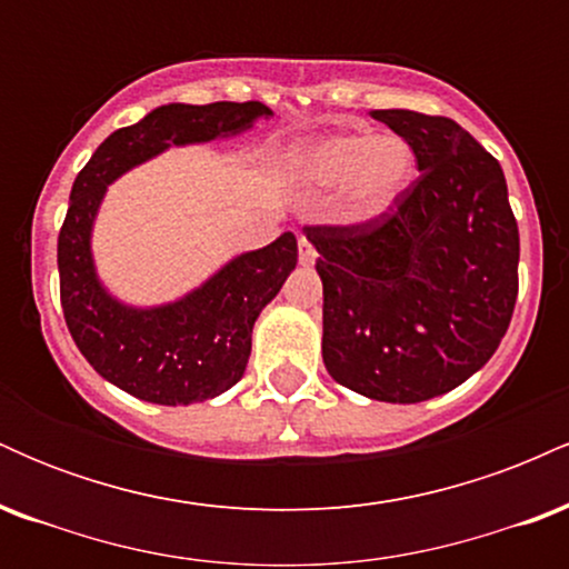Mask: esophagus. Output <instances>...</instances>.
I'll return each mask as SVG.
<instances>
[{"label":"esophagus","mask_w":569,"mask_h":569,"mask_svg":"<svg viewBox=\"0 0 569 569\" xmlns=\"http://www.w3.org/2000/svg\"><path fill=\"white\" fill-rule=\"evenodd\" d=\"M316 248H312V243L307 238H299V264L302 267H312L316 264Z\"/></svg>","instance_id":"obj_1"}]
</instances>
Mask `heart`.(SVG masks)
<instances>
[{
    "instance_id": "1",
    "label": "heart",
    "mask_w": 569,
    "mask_h": 569,
    "mask_svg": "<svg viewBox=\"0 0 569 569\" xmlns=\"http://www.w3.org/2000/svg\"><path fill=\"white\" fill-rule=\"evenodd\" d=\"M299 171L321 189L342 187L345 217L369 221L388 213L415 179V152L398 136L339 133L316 141Z\"/></svg>"
}]
</instances>
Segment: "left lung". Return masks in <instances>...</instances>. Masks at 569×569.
<instances>
[{
	"label": "left lung",
	"instance_id": "8db88e82",
	"mask_svg": "<svg viewBox=\"0 0 569 569\" xmlns=\"http://www.w3.org/2000/svg\"><path fill=\"white\" fill-rule=\"evenodd\" d=\"M417 158L382 217L305 227L323 280V363L388 403L449 393L498 350L519 293V227L500 162L449 117L375 109Z\"/></svg>",
	"mask_w": 569,
	"mask_h": 569
}]
</instances>
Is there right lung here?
Masks as SVG:
<instances>
[{"label": "right lung", "instance_id": "right-lung-1", "mask_svg": "<svg viewBox=\"0 0 569 569\" xmlns=\"http://www.w3.org/2000/svg\"><path fill=\"white\" fill-rule=\"evenodd\" d=\"M272 109L259 101L206 107L168 103L120 128L77 173L58 234L61 307L69 335L103 380L162 407H187L230 390L251 356V331L297 267V238L240 253L206 283L158 307H133L98 280L90 234L107 187L168 147L227 139L253 128Z\"/></svg>", "mask_w": 569, "mask_h": 569}]
</instances>
